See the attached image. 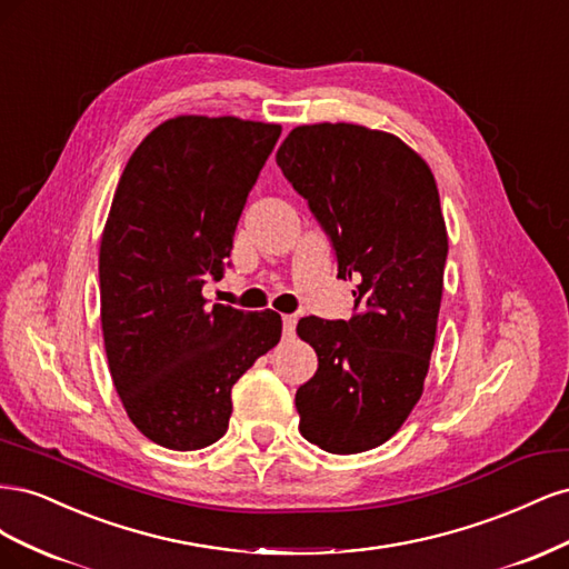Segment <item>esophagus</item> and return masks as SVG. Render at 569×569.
Masks as SVG:
<instances>
[{
    "mask_svg": "<svg viewBox=\"0 0 569 569\" xmlns=\"http://www.w3.org/2000/svg\"><path fill=\"white\" fill-rule=\"evenodd\" d=\"M282 332H284V337H295L297 316H282Z\"/></svg>",
    "mask_w": 569,
    "mask_h": 569,
    "instance_id": "obj_1",
    "label": "esophagus"
}]
</instances>
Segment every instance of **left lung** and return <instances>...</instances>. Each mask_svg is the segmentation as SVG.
Segmentation results:
<instances>
[{"label": "left lung", "instance_id": "obj_1", "mask_svg": "<svg viewBox=\"0 0 569 569\" xmlns=\"http://www.w3.org/2000/svg\"><path fill=\"white\" fill-rule=\"evenodd\" d=\"M278 166L320 222L349 320L301 318L318 370L297 391L303 439L327 453L385 443L410 416L435 349L449 237L432 170L399 137L351 123L295 128Z\"/></svg>", "mask_w": 569, "mask_h": 569}]
</instances>
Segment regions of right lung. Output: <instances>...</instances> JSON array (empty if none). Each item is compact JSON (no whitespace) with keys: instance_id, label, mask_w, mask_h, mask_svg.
Listing matches in <instances>:
<instances>
[{"instance_id":"obj_1","label":"right lung","mask_w":569,"mask_h":569,"mask_svg":"<svg viewBox=\"0 0 569 569\" xmlns=\"http://www.w3.org/2000/svg\"><path fill=\"white\" fill-rule=\"evenodd\" d=\"M280 126L180 116L151 130L118 180L99 249L101 330L132 425L173 451L228 432L232 387L282 335L274 311L201 297L226 270L239 216Z\"/></svg>"}]
</instances>
